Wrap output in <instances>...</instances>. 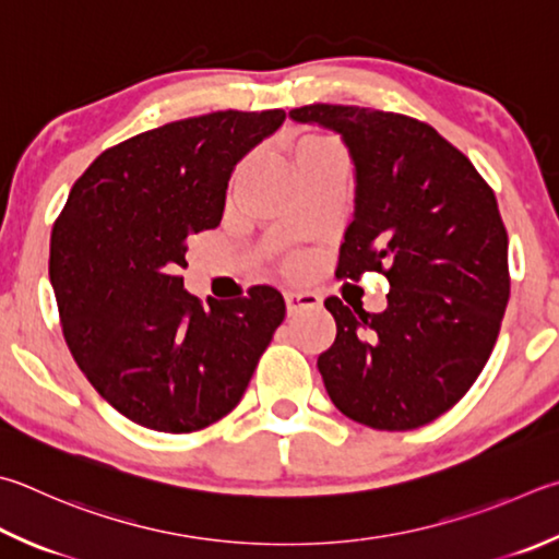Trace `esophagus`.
I'll return each instance as SVG.
<instances>
[{
    "instance_id": "esophagus-1",
    "label": "esophagus",
    "mask_w": 559,
    "mask_h": 559,
    "mask_svg": "<svg viewBox=\"0 0 559 559\" xmlns=\"http://www.w3.org/2000/svg\"><path fill=\"white\" fill-rule=\"evenodd\" d=\"M322 300L318 293H286V308L288 314H296L302 310H314L320 308Z\"/></svg>"
}]
</instances>
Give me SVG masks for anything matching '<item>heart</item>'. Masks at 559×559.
<instances>
[{
	"instance_id": "1",
	"label": "heart",
	"mask_w": 559,
	"mask_h": 559,
	"mask_svg": "<svg viewBox=\"0 0 559 559\" xmlns=\"http://www.w3.org/2000/svg\"><path fill=\"white\" fill-rule=\"evenodd\" d=\"M330 148H334V144H332L330 139L318 136V134H306V136H298V139L290 141V144H288V158H290L293 168H298L300 164H306V160L320 156V154H324V151H330Z\"/></svg>"
}]
</instances>
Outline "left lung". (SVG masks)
<instances>
[{"instance_id":"obj_1","label":"left lung","mask_w":559,"mask_h":559,"mask_svg":"<svg viewBox=\"0 0 559 559\" xmlns=\"http://www.w3.org/2000/svg\"><path fill=\"white\" fill-rule=\"evenodd\" d=\"M290 117L342 134L357 170L337 278L379 271L391 283L383 312L324 300L337 322L318 359L324 389L373 430L428 425L472 389L509 306V235L493 190L413 117L352 105H306Z\"/></svg>"}]
</instances>
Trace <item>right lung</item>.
<instances>
[{
  "mask_svg": "<svg viewBox=\"0 0 559 559\" xmlns=\"http://www.w3.org/2000/svg\"><path fill=\"white\" fill-rule=\"evenodd\" d=\"M286 111H212L103 151L50 231L48 273L68 349L95 391L136 425L195 432L241 401L286 318L271 286L237 300L182 288L188 237L215 229L237 160Z\"/></svg>",
  "mask_w": 559,
  "mask_h": 559,
  "instance_id": "right-lung-1",
  "label": "right lung"
}]
</instances>
